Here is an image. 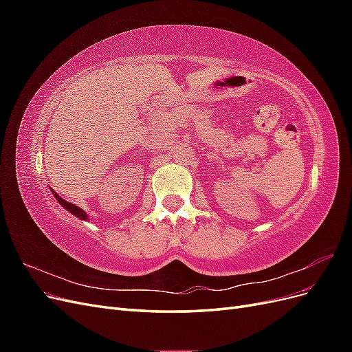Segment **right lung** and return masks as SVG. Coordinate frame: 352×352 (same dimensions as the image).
<instances>
[{
    "instance_id": "1",
    "label": "right lung",
    "mask_w": 352,
    "mask_h": 352,
    "mask_svg": "<svg viewBox=\"0 0 352 352\" xmlns=\"http://www.w3.org/2000/svg\"><path fill=\"white\" fill-rule=\"evenodd\" d=\"M52 194H54L56 195V198H57V201L60 202V204L63 206V207H65L67 211H70L72 212V214H74V216H78L79 219H82V220H87V212H85L82 208H79L78 206H74V204H70V202H67L66 199H63V198H60L56 192H52Z\"/></svg>"
}]
</instances>
